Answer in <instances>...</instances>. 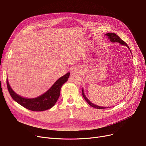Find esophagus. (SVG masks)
Listing matches in <instances>:
<instances>
[{
    "label": "esophagus",
    "instance_id": "1",
    "mask_svg": "<svg viewBox=\"0 0 146 146\" xmlns=\"http://www.w3.org/2000/svg\"><path fill=\"white\" fill-rule=\"evenodd\" d=\"M72 72L73 73H79L80 72V69L78 66H76L73 67L72 68Z\"/></svg>",
    "mask_w": 146,
    "mask_h": 146
}]
</instances>
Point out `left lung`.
Here are the masks:
<instances>
[{
	"instance_id": "8db88e82",
	"label": "left lung",
	"mask_w": 146,
	"mask_h": 146,
	"mask_svg": "<svg viewBox=\"0 0 146 146\" xmlns=\"http://www.w3.org/2000/svg\"><path fill=\"white\" fill-rule=\"evenodd\" d=\"M106 36H107V37H108L109 40H110V41L112 43H115V42H117V43H119L120 45H123V46H126V47H127L129 50L130 52L131 53V50L128 46V45L126 44L124 41H123L115 33H106L105 34ZM132 54V53H131ZM82 96H83L84 99L85 100V101H86V102L90 104L91 107H94V108H96V109H106V108H108V107H101V106H97V105H96L94 104V103H92L91 101H90V100H89L85 95V92H84V88H82Z\"/></svg>"
}]
</instances>
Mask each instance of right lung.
I'll return each instance as SVG.
<instances>
[{"label": "right lung", "instance_id": "add662e5", "mask_svg": "<svg viewBox=\"0 0 146 146\" xmlns=\"http://www.w3.org/2000/svg\"><path fill=\"white\" fill-rule=\"evenodd\" d=\"M70 72L59 78L49 90L41 96L32 98L23 97L15 93L11 88L8 79H6L8 90L11 97L19 104L28 110L35 111H42L48 110L55 104L60 95L61 88L64 83L68 80Z\"/></svg>", "mask_w": 146, "mask_h": 146}]
</instances>
